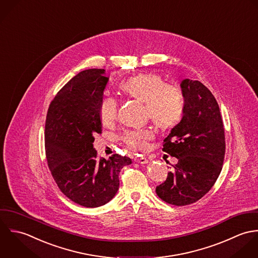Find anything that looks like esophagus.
I'll return each instance as SVG.
<instances>
[{
	"mask_svg": "<svg viewBox=\"0 0 258 258\" xmlns=\"http://www.w3.org/2000/svg\"><path fill=\"white\" fill-rule=\"evenodd\" d=\"M135 161H136V162H139V163H141V164H145V163H148L149 160H148L146 157H138V158L135 159Z\"/></svg>",
	"mask_w": 258,
	"mask_h": 258,
	"instance_id": "obj_1",
	"label": "esophagus"
}]
</instances>
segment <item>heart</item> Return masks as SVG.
Returning <instances> with one entry per match:
<instances>
[{
	"label": "heart",
	"instance_id": "1",
	"mask_svg": "<svg viewBox=\"0 0 258 258\" xmlns=\"http://www.w3.org/2000/svg\"><path fill=\"white\" fill-rule=\"evenodd\" d=\"M122 95L146 104V114L155 125L171 128L177 125L184 112V99L181 91L166 85L163 78L155 73H141L125 79L119 84ZM118 103L110 96H103L99 103V116L104 125H110L116 119ZM155 139L150 128L127 130L119 137L120 142L135 152L145 151Z\"/></svg>",
	"mask_w": 258,
	"mask_h": 258
}]
</instances>
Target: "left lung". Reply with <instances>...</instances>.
<instances>
[{
	"instance_id": "8db88e82",
	"label": "left lung",
	"mask_w": 258,
	"mask_h": 258,
	"mask_svg": "<svg viewBox=\"0 0 258 258\" xmlns=\"http://www.w3.org/2000/svg\"><path fill=\"white\" fill-rule=\"evenodd\" d=\"M184 99L181 121L163 141V149L177 158L166 180L156 186L160 200L173 206H187L201 200L215 183L225 155L224 127L218 103L199 81L180 84Z\"/></svg>"
}]
</instances>
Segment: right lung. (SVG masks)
I'll return each mask as SVG.
<instances>
[{
  "mask_svg": "<svg viewBox=\"0 0 258 258\" xmlns=\"http://www.w3.org/2000/svg\"><path fill=\"white\" fill-rule=\"evenodd\" d=\"M103 69L79 73L68 82L49 106L45 126L48 165L60 191L85 207L107 204L117 192L120 169L127 156L98 157L93 143L102 134L99 103L108 82Z\"/></svg>",
  "mask_w": 258,
  "mask_h": 258,
  "instance_id": "add662e5",
  "label": "right lung"
}]
</instances>
